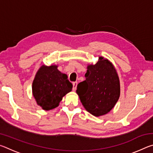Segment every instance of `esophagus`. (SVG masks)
Listing matches in <instances>:
<instances>
[{"mask_svg": "<svg viewBox=\"0 0 153 153\" xmlns=\"http://www.w3.org/2000/svg\"><path fill=\"white\" fill-rule=\"evenodd\" d=\"M77 85V82H73V90H74V91H75V90H76Z\"/></svg>", "mask_w": 153, "mask_h": 153, "instance_id": "esophagus-1", "label": "esophagus"}]
</instances>
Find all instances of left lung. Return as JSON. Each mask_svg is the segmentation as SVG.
<instances>
[{
  "instance_id": "8db88e82",
  "label": "left lung",
  "mask_w": 153,
  "mask_h": 153,
  "mask_svg": "<svg viewBox=\"0 0 153 153\" xmlns=\"http://www.w3.org/2000/svg\"><path fill=\"white\" fill-rule=\"evenodd\" d=\"M86 79L79 83L76 92L83 106L98 117L112 109L120 98V79L115 67L107 59L99 57L95 65L88 66Z\"/></svg>"
}]
</instances>
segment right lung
<instances>
[{
    "mask_svg": "<svg viewBox=\"0 0 153 153\" xmlns=\"http://www.w3.org/2000/svg\"><path fill=\"white\" fill-rule=\"evenodd\" d=\"M72 87L67 75L59 71L57 66L42 65L33 79L32 92L37 104L47 111L57 107Z\"/></svg>",
    "mask_w": 153,
    "mask_h": 153,
    "instance_id": "right-lung-1",
    "label": "right lung"
}]
</instances>
